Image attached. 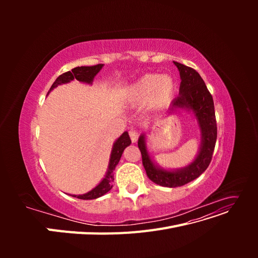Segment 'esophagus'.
Here are the masks:
<instances>
[{
	"instance_id": "esophagus-1",
	"label": "esophagus",
	"mask_w": 258,
	"mask_h": 258,
	"mask_svg": "<svg viewBox=\"0 0 258 258\" xmlns=\"http://www.w3.org/2000/svg\"><path fill=\"white\" fill-rule=\"evenodd\" d=\"M129 136H130V139H131L132 143H135V142L138 141V138H139L138 131H136V130H130V131H129Z\"/></svg>"
}]
</instances>
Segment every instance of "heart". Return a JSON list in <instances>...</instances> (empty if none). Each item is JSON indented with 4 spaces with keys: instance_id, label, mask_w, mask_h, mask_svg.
<instances>
[{
    "instance_id": "obj_1",
    "label": "heart",
    "mask_w": 258,
    "mask_h": 258,
    "mask_svg": "<svg viewBox=\"0 0 258 258\" xmlns=\"http://www.w3.org/2000/svg\"><path fill=\"white\" fill-rule=\"evenodd\" d=\"M175 82L170 75L146 74L129 89V98L135 102H142L147 98L154 105H161L172 98Z\"/></svg>"
}]
</instances>
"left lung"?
I'll return each instance as SVG.
<instances>
[{
  "label": "left lung",
  "mask_w": 258,
  "mask_h": 258,
  "mask_svg": "<svg viewBox=\"0 0 258 258\" xmlns=\"http://www.w3.org/2000/svg\"><path fill=\"white\" fill-rule=\"evenodd\" d=\"M174 64L178 69L182 81L179 85V95L171 103V110L187 108L192 111L201 130L202 142L197 158L188 167L176 171H166L156 168L147 153L144 136L140 137L138 146L142 155L146 174L151 181L165 187L183 186L204 173L212 160L217 137L213 98L204 80L192 68L178 62H174Z\"/></svg>",
  "instance_id": "8db88e82"
}]
</instances>
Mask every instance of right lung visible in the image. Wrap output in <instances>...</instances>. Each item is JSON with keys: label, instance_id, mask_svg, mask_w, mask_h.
Listing matches in <instances>:
<instances>
[{"label": "right lung", "instance_id": "right-lung-1", "mask_svg": "<svg viewBox=\"0 0 258 258\" xmlns=\"http://www.w3.org/2000/svg\"><path fill=\"white\" fill-rule=\"evenodd\" d=\"M103 64H97V66H91V67H77L72 69L71 71H68L63 74H61L57 77V80L54 81V83L51 85V87L48 92H50L54 87H57L58 85L61 84H66L71 82L73 80H77L80 82H84L90 84L95 76L100 72V70L102 69ZM131 144V140L128 135V132H123V134L117 139V141L114 143L113 150L111 153V158H110V165H108V170L105 177L102 179L98 186H96L95 188L90 190L87 194L84 195H79V196H73L79 199L83 200H90V199H97L101 196H103L104 194H106L108 190H111L113 187V181H114V174L113 171L115 170V167L117 166V163L119 162L120 157L122 155V152L124 148L129 146Z\"/></svg>", "mask_w": 258, "mask_h": 258}]
</instances>
